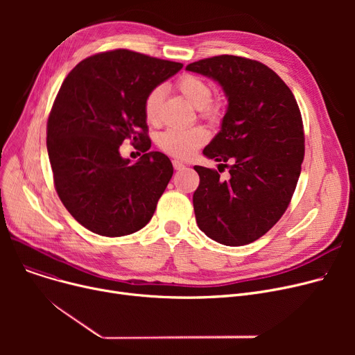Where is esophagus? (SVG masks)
I'll list each match as a JSON object with an SVG mask.
<instances>
[{"label":"esophagus","mask_w":355,"mask_h":355,"mask_svg":"<svg viewBox=\"0 0 355 355\" xmlns=\"http://www.w3.org/2000/svg\"><path fill=\"white\" fill-rule=\"evenodd\" d=\"M173 166L175 168L177 171H181V170H184V168H185V164H182L181 161H177V159H174V161H173Z\"/></svg>","instance_id":"1"}]
</instances>
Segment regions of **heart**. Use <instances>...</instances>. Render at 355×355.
<instances>
[{
    "label": "heart",
    "instance_id": "b5f03b06",
    "mask_svg": "<svg viewBox=\"0 0 355 355\" xmlns=\"http://www.w3.org/2000/svg\"><path fill=\"white\" fill-rule=\"evenodd\" d=\"M181 95L193 106L198 107L202 116L214 118L218 114V103L211 102L210 85L194 74H184L177 82ZM165 90L162 86L154 87L148 93L144 103L145 119L149 123L159 121V110L164 101ZM207 141V130L201 126L194 128H170L164 130L158 138V145L173 157L189 158Z\"/></svg>",
    "mask_w": 355,
    "mask_h": 355
}]
</instances>
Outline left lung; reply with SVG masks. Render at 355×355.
Returning <instances> with one entry per match:
<instances>
[{
    "instance_id": "obj_1",
    "label": "left lung",
    "mask_w": 355,
    "mask_h": 355,
    "mask_svg": "<svg viewBox=\"0 0 355 355\" xmlns=\"http://www.w3.org/2000/svg\"><path fill=\"white\" fill-rule=\"evenodd\" d=\"M185 70L217 82L227 99L218 134L204 157L228 166L229 178L196 165L197 225L217 243L243 246L282 217L305 154L304 125L293 93L268 66L237 55L194 62ZM220 171V170H218Z\"/></svg>"
}]
</instances>
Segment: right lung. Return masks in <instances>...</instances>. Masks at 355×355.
Masks as SVG:
<instances>
[{
  "mask_svg": "<svg viewBox=\"0 0 355 355\" xmlns=\"http://www.w3.org/2000/svg\"><path fill=\"white\" fill-rule=\"evenodd\" d=\"M181 69L119 49L90 55L67 74L49 116L47 153L55 191L87 230L121 237L154 216L174 168L165 154L148 151L144 103ZM125 139L141 141L137 163L120 157Z\"/></svg>",
  "mask_w": 355,
  "mask_h": 355,
  "instance_id": "1",
  "label": "right lung"
}]
</instances>
